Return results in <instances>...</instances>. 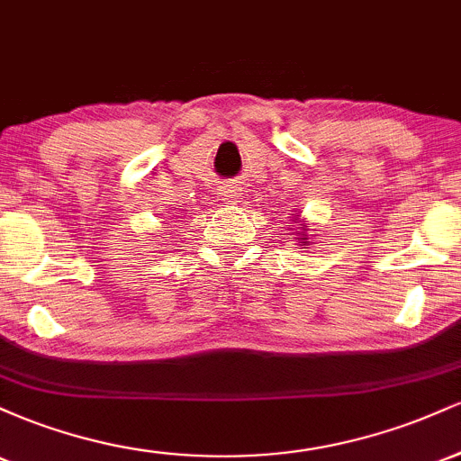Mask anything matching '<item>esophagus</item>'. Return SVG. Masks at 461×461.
<instances>
[{
	"mask_svg": "<svg viewBox=\"0 0 461 461\" xmlns=\"http://www.w3.org/2000/svg\"><path fill=\"white\" fill-rule=\"evenodd\" d=\"M221 194H223L227 201H236L238 197H240V188H238V186H225L223 190H221Z\"/></svg>",
	"mask_w": 461,
	"mask_h": 461,
	"instance_id": "obj_1",
	"label": "esophagus"
}]
</instances>
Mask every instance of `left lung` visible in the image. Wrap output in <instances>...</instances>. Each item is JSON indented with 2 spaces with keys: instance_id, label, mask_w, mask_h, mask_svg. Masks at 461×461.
<instances>
[{
  "instance_id": "left-lung-1",
  "label": "left lung",
  "mask_w": 461,
  "mask_h": 461,
  "mask_svg": "<svg viewBox=\"0 0 461 461\" xmlns=\"http://www.w3.org/2000/svg\"><path fill=\"white\" fill-rule=\"evenodd\" d=\"M305 236V234H303ZM301 240H308V238H301Z\"/></svg>"
}]
</instances>
